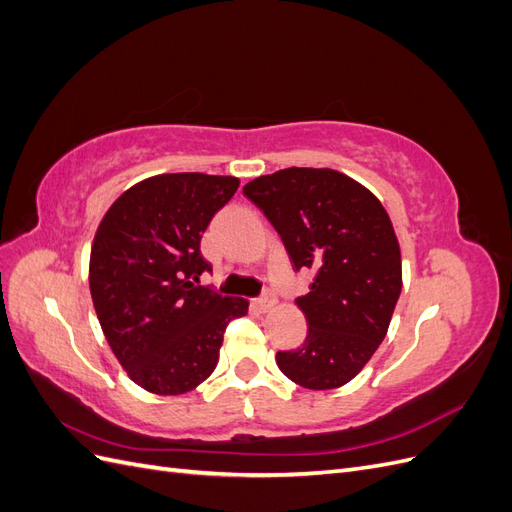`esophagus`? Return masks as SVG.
Listing matches in <instances>:
<instances>
[{
    "label": "esophagus",
    "instance_id": "34e87169",
    "mask_svg": "<svg viewBox=\"0 0 512 512\" xmlns=\"http://www.w3.org/2000/svg\"><path fill=\"white\" fill-rule=\"evenodd\" d=\"M256 305H258L260 312H271L273 305H275V297H273V292L262 294V297L256 301Z\"/></svg>",
    "mask_w": 512,
    "mask_h": 512
}]
</instances>
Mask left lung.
<instances>
[{"label":"left lung","mask_w":512,"mask_h":512,"mask_svg":"<svg viewBox=\"0 0 512 512\" xmlns=\"http://www.w3.org/2000/svg\"><path fill=\"white\" fill-rule=\"evenodd\" d=\"M282 237L294 269L316 277L297 305L301 348L277 352L282 374L303 389L350 382L389 331L401 292V252L391 218L365 185L333 168H284L243 188Z\"/></svg>","instance_id":"8db88e82"}]
</instances>
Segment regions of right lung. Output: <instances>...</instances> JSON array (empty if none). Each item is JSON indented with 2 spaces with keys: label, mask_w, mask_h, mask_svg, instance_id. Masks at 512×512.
Returning a JSON list of instances; mask_svg holds the SVG:
<instances>
[{
  "label": "right lung",
  "mask_w": 512,
  "mask_h": 512,
  "mask_svg": "<svg viewBox=\"0 0 512 512\" xmlns=\"http://www.w3.org/2000/svg\"><path fill=\"white\" fill-rule=\"evenodd\" d=\"M237 177L168 173L134 183L104 213L89 258V290L108 346L130 380L156 395H183L220 359L226 324L245 299L200 286L209 222Z\"/></svg>",
  "instance_id": "add662e5"
}]
</instances>
